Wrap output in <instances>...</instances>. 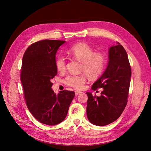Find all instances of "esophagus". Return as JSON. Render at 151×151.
Listing matches in <instances>:
<instances>
[{"label":"esophagus","mask_w":151,"mask_h":151,"mask_svg":"<svg viewBox=\"0 0 151 151\" xmlns=\"http://www.w3.org/2000/svg\"><path fill=\"white\" fill-rule=\"evenodd\" d=\"M81 93H82L81 91H75V94H76V95H78V94H81Z\"/></svg>","instance_id":"1"}]
</instances>
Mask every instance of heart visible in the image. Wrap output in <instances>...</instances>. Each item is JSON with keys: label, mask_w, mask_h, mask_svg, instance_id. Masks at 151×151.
Here are the masks:
<instances>
[{"label": "heart", "mask_w": 151, "mask_h": 151, "mask_svg": "<svg viewBox=\"0 0 151 151\" xmlns=\"http://www.w3.org/2000/svg\"><path fill=\"white\" fill-rule=\"evenodd\" d=\"M67 53L72 57L82 62L81 70L85 72L90 78L94 79L101 76L106 63L104 54L94 53V50L85 43H78L68 50ZM55 66L59 72H63L66 68V59L63 55H58L55 59ZM86 81L85 74H70L66 77L65 83L72 88L81 89Z\"/></svg>", "instance_id": "b5f03b06"}]
</instances>
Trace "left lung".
Here are the masks:
<instances>
[{
  "mask_svg": "<svg viewBox=\"0 0 151 151\" xmlns=\"http://www.w3.org/2000/svg\"><path fill=\"white\" fill-rule=\"evenodd\" d=\"M131 74L127 53L116 42L108 50L106 70L91 88L94 91L103 88L101 96H93L91 93H86L87 116L91 123L105 126L120 116L127 103Z\"/></svg>",
  "mask_w": 151,
  "mask_h": 151,
  "instance_id": "8db88e82",
  "label": "left lung"
}]
</instances>
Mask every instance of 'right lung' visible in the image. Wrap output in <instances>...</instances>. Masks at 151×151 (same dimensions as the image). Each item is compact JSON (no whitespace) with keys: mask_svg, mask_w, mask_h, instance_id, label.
Instances as JSON below:
<instances>
[{"mask_svg":"<svg viewBox=\"0 0 151 151\" xmlns=\"http://www.w3.org/2000/svg\"><path fill=\"white\" fill-rule=\"evenodd\" d=\"M65 41L45 40L31 45L22 58L21 81L26 105L40 122L55 125L65 118L75 96L74 91H61L56 94L51 80L57 74L55 57Z\"/></svg>","mask_w":151,"mask_h":151,"instance_id":"right-lung-1","label":"right lung"}]
</instances>
